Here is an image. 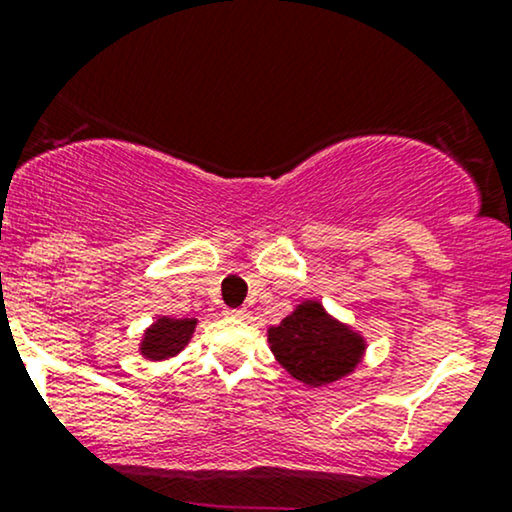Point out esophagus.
Returning <instances> with one entry per match:
<instances>
[{
    "instance_id": "esophagus-1",
    "label": "esophagus",
    "mask_w": 512,
    "mask_h": 512,
    "mask_svg": "<svg viewBox=\"0 0 512 512\" xmlns=\"http://www.w3.org/2000/svg\"><path fill=\"white\" fill-rule=\"evenodd\" d=\"M226 315L236 317V320H248V317H250V313L245 308H228Z\"/></svg>"
}]
</instances>
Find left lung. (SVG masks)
I'll return each mask as SVG.
<instances>
[{
	"label": "left lung",
	"instance_id": "obj_1",
	"mask_svg": "<svg viewBox=\"0 0 512 512\" xmlns=\"http://www.w3.org/2000/svg\"><path fill=\"white\" fill-rule=\"evenodd\" d=\"M267 342L276 363L310 390L354 375L368 351L363 332L332 315L317 298H305L269 327Z\"/></svg>",
	"mask_w": 512,
	"mask_h": 512
}]
</instances>
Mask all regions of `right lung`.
Here are the masks:
<instances>
[{"label": "right lung", "mask_w": 512, "mask_h": 512, "mask_svg": "<svg viewBox=\"0 0 512 512\" xmlns=\"http://www.w3.org/2000/svg\"><path fill=\"white\" fill-rule=\"evenodd\" d=\"M197 317H168L158 315L149 327H146L142 339H139V354L146 361H168V358L180 356L192 342V334L197 330Z\"/></svg>", "instance_id": "1"}]
</instances>
